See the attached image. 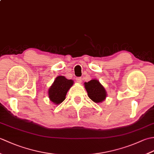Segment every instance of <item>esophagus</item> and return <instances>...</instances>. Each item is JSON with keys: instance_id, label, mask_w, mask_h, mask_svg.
Here are the masks:
<instances>
[{"instance_id": "esophagus-1", "label": "esophagus", "mask_w": 154, "mask_h": 154, "mask_svg": "<svg viewBox=\"0 0 154 154\" xmlns=\"http://www.w3.org/2000/svg\"><path fill=\"white\" fill-rule=\"evenodd\" d=\"M76 80H77V81L79 83H81V82H82V78H81V77H77V78H76Z\"/></svg>"}]
</instances>
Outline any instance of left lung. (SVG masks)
<instances>
[{
    "mask_svg": "<svg viewBox=\"0 0 154 154\" xmlns=\"http://www.w3.org/2000/svg\"><path fill=\"white\" fill-rule=\"evenodd\" d=\"M85 88L87 92L88 97L96 103H100L106 99V91L101 85L99 80L92 79L89 82L84 83Z\"/></svg>",
    "mask_w": 154,
    "mask_h": 154,
    "instance_id": "obj_1",
    "label": "left lung"
}]
</instances>
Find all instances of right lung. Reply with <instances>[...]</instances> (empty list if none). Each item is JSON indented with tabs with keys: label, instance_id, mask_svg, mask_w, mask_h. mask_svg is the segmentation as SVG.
I'll return each mask as SVG.
<instances>
[{
	"label": "right lung",
	"instance_id": "add662e5",
	"mask_svg": "<svg viewBox=\"0 0 154 154\" xmlns=\"http://www.w3.org/2000/svg\"><path fill=\"white\" fill-rule=\"evenodd\" d=\"M73 80L67 79L64 76H57L48 89V97L54 104H60L65 99L69 89L73 86Z\"/></svg>",
	"mask_w": 154,
	"mask_h": 154
}]
</instances>
